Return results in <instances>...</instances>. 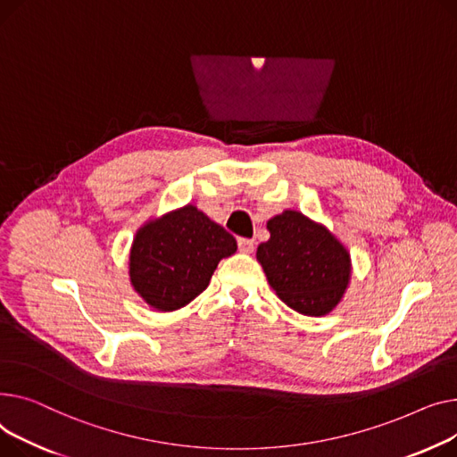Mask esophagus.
<instances>
[{
  "mask_svg": "<svg viewBox=\"0 0 457 457\" xmlns=\"http://www.w3.org/2000/svg\"><path fill=\"white\" fill-rule=\"evenodd\" d=\"M254 245H256V241L254 239H251V237H239L237 239V247H239V251L241 253H253L254 251Z\"/></svg>",
  "mask_w": 457,
  "mask_h": 457,
  "instance_id": "obj_1",
  "label": "esophagus"
}]
</instances>
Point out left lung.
<instances>
[{
    "instance_id": "1",
    "label": "left lung",
    "mask_w": 457,
    "mask_h": 457,
    "mask_svg": "<svg viewBox=\"0 0 457 457\" xmlns=\"http://www.w3.org/2000/svg\"><path fill=\"white\" fill-rule=\"evenodd\" d=\"M271 237L256 258L278 299L304 315H327L351 280V254L323 225L297 210H284L267 221Z\"/></svg>"
}]
</instances>
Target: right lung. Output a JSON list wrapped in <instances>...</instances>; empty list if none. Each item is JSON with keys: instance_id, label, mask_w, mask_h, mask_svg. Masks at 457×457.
I'll return each mask as SVG.
<instances>
[{"instance_id": "1", "label": "right lung", "mask_w": 457, "mask_h": 457, "mask_svg": "<svg viewBox=\"0 0 457 457\" xmlns=\"http://www.w3.org/2000/svg\"><path fill=\"white\" fill-rule=\"evenodd\" d=\"M236 237L194 204L151 220L134 236L129 277L158 312H173L201 295L218 263L234 254Z\"/></svg>"}]
</instances>
